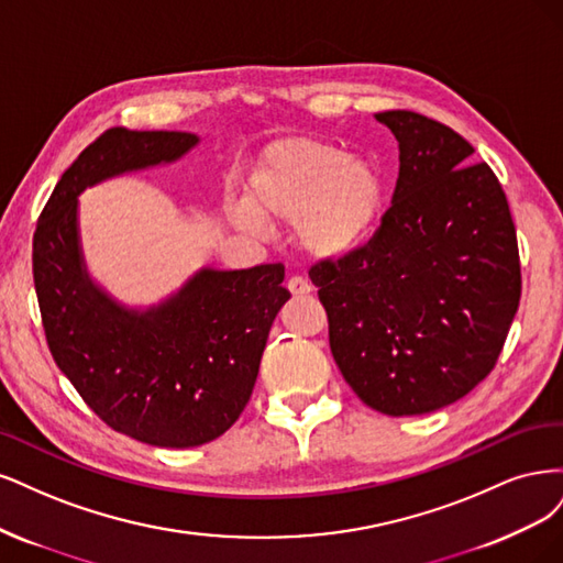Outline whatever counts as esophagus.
<instances>
[{
  "instance_id": "esophagus-1",
  "label": "esophagus",
  "mask_w": 563,
  "mask_h": 563,
  "mask_svg": "<svg viewBox=\"0 0 563 563\" xmlns=\"http://www.w3.org/2000/svg\"><path fill=\"white\" fill-rule=\"evenodd\" d=\"M287 289L289 292H292L295 297H299V295H308V292H313V285L308 283L303 276H292L287 280Z\"/></svg>"
}]
</instances>
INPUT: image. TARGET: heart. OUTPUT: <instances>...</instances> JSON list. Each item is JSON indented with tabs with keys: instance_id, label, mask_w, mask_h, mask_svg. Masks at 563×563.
<instances>
[{
	"instance_id": "heart-1",
	"label": "heart",
	"mask_w": 563,
	"mask_h": 563,
	"mask_svg": "<svg viewBox=\"0 0 563 563\" xmlns=\"http://www.w3.org/2000/svg\"><path fill=\"white\" fill-rule=\"evenodd\" d=\"M386 198V179L367 158L313 137L271 142L245 187V203L229 220L264 235L266 222L295 227L316 257H343L374 231Z\"/></svg>"
}]
</instances>
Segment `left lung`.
<instances>
[{
    "label": "left lung",
    "mask_w": 563,
    "mask_h": 563,
    "mask_svg": "<svg viewBox=\"0 0 563 563\" xmlns=\"http://www.w3.org/2000/svg\"><path fill=\"white\" fill-rule=\"evenodd\" d=\"M400 144L390 208L367 243L308 276L330 349L367 407L416 416L461 400L496 367L521 297L505 191L449 125L378 112Z\"/></svg>",
    "instance_id": "left-lung-1"
}]
</instances>
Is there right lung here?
Masks as SVG:
<instances>
[{
  "label": "right lung",
  "mask_w": 563,
  "mask_h": 563,
  "mask_svg": "<svg viewBox=\"0 0 563 563\" xmlns=\"http://www.w3.org/2000/svg\"><path fill=\"white\" fill-rule=\"evenodd\" d=\"M191 133L107 129L63 173L32 239V274L48 351L107 426L187 449L224 434L255 388L268 330L289 292L283 264L201 271L147 313L125 311L88 283L77 196L104 177L175 161Z\"/></svg>",
  "instance_id": "add662e5"
}]
</instances>
